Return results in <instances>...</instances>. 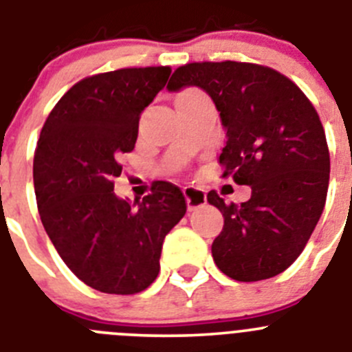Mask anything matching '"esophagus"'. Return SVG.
Returning a JSON list of instances; mask_svg holds the SVG:
<instances>
[{
	"label": "esophagus",
	"mask_w": 352,
	"mask_h": 352,
	"mask_svg": "<svg viewBox=\"0 0 352 352\" xmlns=\"http://www.w3.org/2000/svg\"><path fill=\"white\" fill-rule=\"evenodd\" d=\"M184 196H186L189 212L199 208V206H203L206 203V192L203 189H199V187H184Z\"/></svg>",
	"instance_id": "esophagus-1"
}]
</instances>
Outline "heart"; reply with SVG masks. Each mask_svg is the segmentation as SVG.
<instances>
[{"mask_svg":"<svg viewBox=\"0 0 352 352\" xmlns=\"http://www.w3.org/2000/svg\"><path fill=\"white\" fill-rule=\"evenodd\" d=\"M195 91H196V90H186V91H182V94H180V95H187V94H195Z\"/></svg>","mask_w":352,"mask_h":352,"instance_id":"obj_1","label":"heart"}]
</instances>
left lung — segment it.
I'll list each match as a JSON object with an SVG mask.
<instances>
[{
    "mask_svg": "<svg viewBox=\"0 0 352 352\" xmlns=\"http://www.w3.org/2000/svg\"><path fill=\"white\" fill-rule=\"evenodd\" d=\"M199 87L226 128L222 177L250 186L248 201L206 199L224 215L212 245L217 267L236 281H261L290 267L327 201L330 153L311 100L285 74L250 62H192L172 74L170 91Z\"/></svg>",
    "mask_w": 352,
    "mask_h": 352,
    "instance_id": "8db88e82",
    "label": "left lung"
}]
</instances>
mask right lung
Masks as SVG:
<instances>
[{"label": "right lung", "mask_w": 352, "mask_h": 352, "mask_svg": "<svg viewBox=\"0 0 352 352\" xmlns=\"http://www.w3.org/2000/svg\"><path fill=\"white\" fill-rule=\"evenodd\" d=\"M170 72L157 65L85 78L39 133L32 179L43 228L65 265L104 294L146 290L160 272L163 239L186 215L182 191L163 180L133 205L114 195L120 156L135 147L140 114Z\"/></svg>", "instance_id": "add662e5"}]
</instances>
